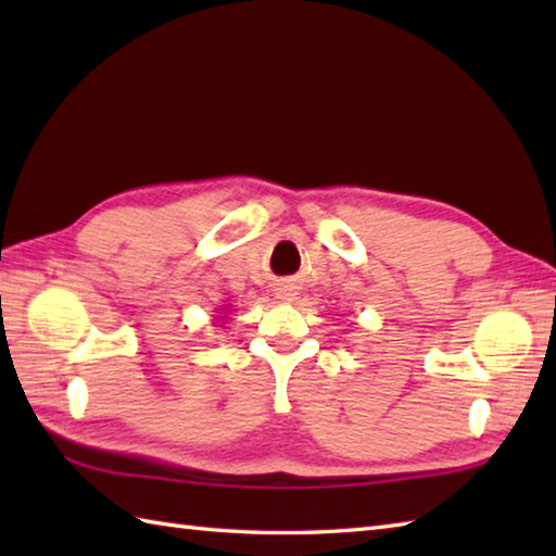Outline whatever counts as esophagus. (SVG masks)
<instances>
[{
  "instance_id": "obj_1",
  "label": "esophagus",
  "mask_w": 556,
  "mask_h": 556,
  "mask_svg": "<svg viewBox=\"0 0 556 556\" xmlns=\"http://www.w3.org/2000/svg\"><path fill=\"white\" fill-rule=\"evenodd\" d=\"M277 299H281V301H291V299H293V293H291V289H289V287H279V289H277Z\"/></svg>"
}]
</instances>
